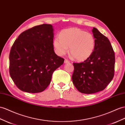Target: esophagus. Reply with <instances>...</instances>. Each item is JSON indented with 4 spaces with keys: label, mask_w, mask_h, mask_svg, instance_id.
Returning <instances> with one entry per match:
<instances>
[{
    "label": "esophagus",
    "mask_w": 125,
    "mask_h": 125,
    "mask_svg": "<svg viewBox=\"0 0 125 125\" xmlns=\"http://www.w3.org/2000/svg\"><path fill=\"white\" fill-rule=\"evenodd\" d=\"M70 61H69V60H68V59H65V60H64V63H69Z\"/></svg>",
    "instance_id": "obj_1"
}]
</instances>
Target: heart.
Instances as JSON below:
<instances>
[{
  "instance_id": "obj_1",
  "label": "heart",
  "mask_w": 125,
  "mask_h": 125,
  "mask_svg": "<svg viewBox=\"0 0 125 125\" xmlns=\"http://www.w3.org/2000/svg\"><path fill=\"white\" fill-rule=\"evenodd\" d=\"M95 41L94 35L78 28H69L60 32L55 37L53 46L56 53L62 55L68 51L75 60L82 61L94 52Z\"/></svg>"
}]
</instances>
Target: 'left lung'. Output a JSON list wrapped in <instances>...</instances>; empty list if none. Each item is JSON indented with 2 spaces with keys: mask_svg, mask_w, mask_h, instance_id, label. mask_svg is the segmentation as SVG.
Listing matches in <instances>:
<instances>
[{
  "mask_svg": "<svg viewBox=\"0 0 125 125\" xmlns=\"http://www.w3.org/2000/svg\"><path fill=\"white\" fill-rule=\"evenodd\" d=\"M95 45L91 55L81 63H73L72 79L78 90L91 94L104 90L114 76L115 52L108 38L97 28L92 30Z\"/></svg>",
  "mask_w": 125,
  "mask_h": 125,
  "instance_id": "obj_1",
  "label": "left lung"
}]
</instances>
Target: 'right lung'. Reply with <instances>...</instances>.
<instances>
[{
	"mask_svg": "<svg viewBox=\"0 0 125 125\" xmlns=\"http://www.w3.org/2000/svg\"><path fill=\"white\" fill-rule=\"evenodd\" d=\"M53 29L50 24L34 26L21 33L9 54V74L21 90L29 93L44 91L53 72L64 59L54 51Z\"/></svg>",
	"mask_w": 125,
	"mask_h": 125,
	"instance_id": "1",
	"label": "right lung"
}]
</instances>
